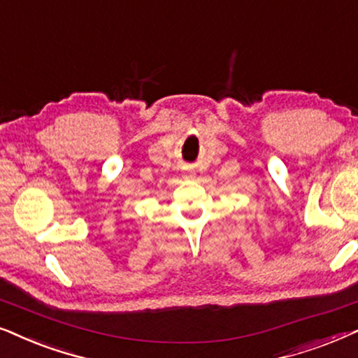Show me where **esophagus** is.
<instances>
[{"mask_svg":"<svg viewBox=\"0 0 358 358\" xmlns=\"http://www.w3.org/2000/svg\"><path fill=\"white\" fill-rule=\"evenodd\" d=\"M192 176H193L192 173H187V178H192Z\"/></svg>","mask_w":358,"mask_h":358,"instance_id":"1","label":"esophagus"}]
</instances>
